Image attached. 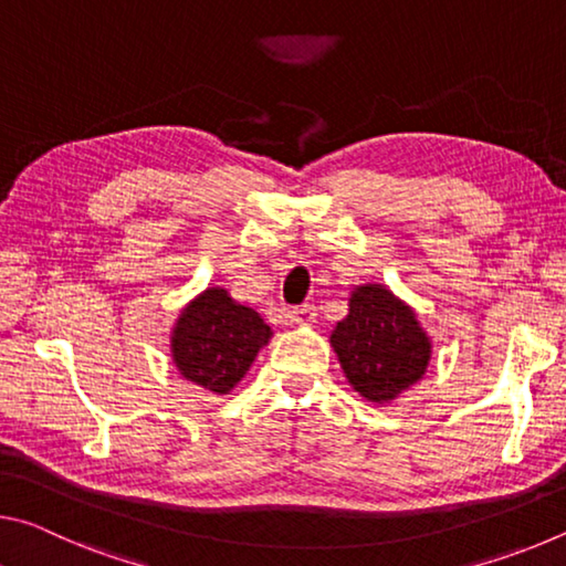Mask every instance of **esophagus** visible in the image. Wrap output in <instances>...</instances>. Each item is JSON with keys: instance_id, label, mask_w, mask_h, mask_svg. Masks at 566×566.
I'll list each match as a JSON object with an SVG mask.
<instances>
[{"instance_id": "1", "label": "esophagus", "mask_w": 566, "mask_h": 566, "mask_svg": "<svg viewBox=\"0 0 566 566\" xmlns=\"http://www.w3.org/2000/svg\"><path fill=\"white\" fill-rule=\"evenodd\" d=\"M286 317H290V322H294V324H312L314 317H317V306L300 304V306H294V310L286 312Z\"/></svg>"}]
</instances>
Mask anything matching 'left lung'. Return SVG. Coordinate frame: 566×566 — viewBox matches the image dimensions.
Instances as JSON below:
<instances>
[{"mask_svg":"<svg viewBox=\"0 0 566 566\" xmlns=\"http://www.w3.org/2000/svg\"><path fill=\"white\" fill-rule=\"evenodd\" d=\"M332 347L349 385L371 401H389L415 385L432 352L415 312L379 284L352 294L349 314L332 332Z\"/></svg>","mask_w":566,"mask_h":566,"instance_id":"1","label":"left lung"}]
</instances>
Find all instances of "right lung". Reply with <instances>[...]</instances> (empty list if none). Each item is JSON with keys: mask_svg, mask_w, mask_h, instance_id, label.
<instances>
[{"mask_svg": "<svg viewBox=\"0 0 566 566\" xmlns=\"http://www.w3.org/2000/svg\"><path fill=\"white\" fill-rule=\"evenodd\" d=\"M270 327L224 290H207L191 302L175 327L171 357L189 381L227 395L244 377Z\"/></svg>", "mask_w": 566, "mask_h": 566, "instance_id": "obj_1", "label": "right lung"}]
</instances>
